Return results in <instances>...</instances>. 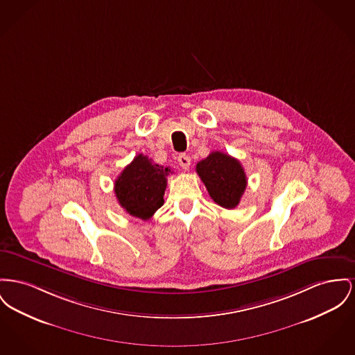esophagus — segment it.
<instances>
[{
    "label": "esophagus",
    "instance_id": "esophagus-1",
    "mask_svg": "<svg viewBox=\"0 0 355 355\" xmlns=\"http://www.w3.org/2000/svg\"><path fill=\"white\" fill-rule=\"evenodd\" d=\"M190 162H191V159H190V157L187 155V154H180V155H178V164L181 165L182 168H185V170L189 168Z\"/></svg>",
    "mask_w": 355,
    "mask_h": 355
}]
</instances>
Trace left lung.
Instances as JSON below:
<instances>
[{
	"label": "left lung",
	"instance_id": "8db88e82",
	"mask_svg": "<svg viewBox=\"0 0 355 355\" xmlns=\"http://www.w3.org/2000/svg\"><path fill=\"white\" fill-rule=\"evenodd\" d=\"M211 200L225 209L236 208L247 188V175L241 164L221 151H213L196 166Z\"/></svg>",
	"mask_w": 355,
	"mask_h": 355
}]
</instances>
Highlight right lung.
I'll return each mask as SVG.
<instances>
[{"instance_id":"obj_1","label":"right lung","mask_w":355,"mask_h":355,"mask_svg":"<svg viewBox=\"0 0 355 355\" xmlns=\"http://www.w3.org/2000/svg\"><path fill=\"white\" fill-rule=\"evenodd\" d=\"M170 167L157 165L147 155L138 154L115 181V196L125 211L148 220L164 205Z\"/></svg>"}]
</instances>
